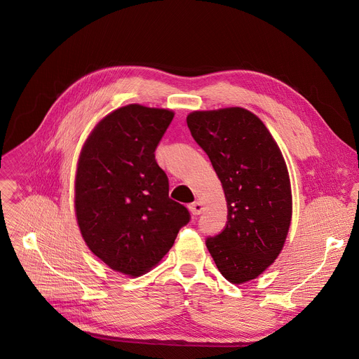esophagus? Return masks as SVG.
<instances>
[{
    "label": "esophagus",
    "instance_id": "34e87169",
    "mask_svg": "<svg viewBox=\"0 0 359 359\" xmlns=\"http://www.w3.org/2000/svg\"><path fill=\"white\" fill-rule=\"evenodd\" d=\"M189 210H190V213L191 215H194V216H198V215H201L203 213V210H204V206H203V203L201 201H193L191 204H189Z\"/></svg>",
    "mask_w": 359,
    "mask_h": 359
}]
</instances>
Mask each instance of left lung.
<instances>
[{"label": "left lung", "instance_id": "left-lung-1", "mask_svg": "<svg viewBox=\"0 0 359 359\" xmlns=\"http://www.w3.org/2000/svg\"><path fill=\"white\" fill-rule=\"evenodd\" d=\"M187 126L222 182L227 224L206 241L231 284L263 274L281 252L292 217V194L283 153L252 112L233 107L194 111Z\"/></svg>", "mask_w": 359, "mask_h": 359}]
</instances>
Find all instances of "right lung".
I'll list each match as a JSON object with an SVG mask.
<instances>
[{
    "instance_id": "add662e5",
    "label": "right lung",
    "mask_w": 359,
    "mask_h": 359,
    "mask_svg": "<svg viewBox=\"0 0 359 359\" xmlns=\"http://www.w3.org/2000/svg\"><path fill=\"white\" fill-rule=\"evenodd\" d=\"M175 112L139 104L102 118L76 165L75 215L88 248L114 271L139 277L165 257L190 215L169 198L155 150Z\"/></svg>"
}]
</instances>
